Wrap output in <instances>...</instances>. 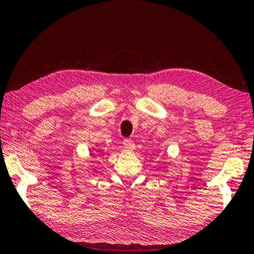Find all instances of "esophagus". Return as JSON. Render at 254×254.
I'll list each match as a JSON object with an SVG mask.
<instances>
[{"mask_svg":"<svg viewBox=\"0 0 254 254\" xmlns=\"http://www.w3.org/2000/svg\"><path fill=\"white\" fill-rule=\"evenodd\" d=\"M123 146H124V148L127 149V150H133V149L135 148V144L133 142V140H131L128 138L123 139Z\"/></svg>","mask_w":254,"mask_h":254,"instance_id":"esophagus-1","label":"esophagus"}]
</instances>
